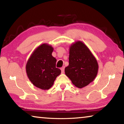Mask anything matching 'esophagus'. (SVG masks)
I'll return each mask as SVG.
<instances>
[{
    "label": "esophagus",
    "mask_w": 124,
    "mask_h": 124,
    "mask_svg": "<svg viewBox=\"0 0 124 124\" xmlns=\"http://www.w3.org/2000/svg\"><path fill=\"white\" fill-rule=\"evenodd\" d=\"M61 70L62 73H64V67H62V68H61Z\"/></svg>",
    "instance_id": "esophagus-1"
}]
</instances>
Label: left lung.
I'll return each mask as SVG.
<instances>
[{"label": "left lung", "mask_w": 124, "mask_h": 124, "mask_svg": "<svg viewBox=\"0 0 124 124\" xmlns=\"http://www.w3.org/2000/svg\"><path fill=\"white\" fill-rule=\"evenodd\" d=\"M69 50V65L64 69L65 74L73 85L81 89L96 78L98 70L97 61L81 41L73 43Z\"/></svg>", "instance_id": "left-lung-1"}]
</instances>
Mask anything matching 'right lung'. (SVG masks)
Here are the masks:
<instances>
[{"label": "right lung", "mask_w": 124, "mask_h": 124, "mask_svg": "<svg viewBox=\"0 0 124 124\" xmlns=\"http://www.w3.org/2000/svg\"><path fill=\"white\" fill-rule=\"evenodd\" d=\"M53 51L51 45L42 44L33 51L27 61V77L33 85L41 90L50 89L61 73L59 68H56L57 60L52 55Z\"/></svg>", "instance_id": "obj_1"}]
</instances>
